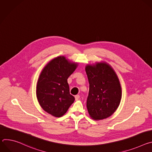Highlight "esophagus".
<instances>
[{
	"label": "esophagus",
	"instance_id": "esophagus-1",
	"mask_svg": "<svg viewBox=\"0 0 152 152\" xmlns=\"http://www.w3.org/2000/svg\"><path fill=\"white\" fill-rule=\"evenodd\" d=\"M79 98H80V96H79V95H76V96H75V100H78L79 99Z\"/></svg>",
	"mask_w": 152,
	"mask_h": 152
}]
</instances>
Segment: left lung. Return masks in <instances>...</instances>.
Wrapping results in <instances>:
<instances>
[{
    "label": "left lung",
    "instance_id": "left-lung-1",
    "mask_svg": "<svg viewBox=\"0 0 152 152\" xmlns=\"http://www.w3.org/2000/svg\"><path fill=\"white\" fill-rule=\"evenodd\" d=\"M90 84L86 107L90 117L95 120L112 115L121 99V88L118 77L106 62L87 64L85 67Z\"/></svg>",
    "mask_w": 152,
    "mask_h": 152
}]
</instances>
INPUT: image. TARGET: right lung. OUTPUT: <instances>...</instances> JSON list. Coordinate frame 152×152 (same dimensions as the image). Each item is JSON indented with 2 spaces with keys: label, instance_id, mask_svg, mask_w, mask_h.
<instances>
[{
  "label": "right lung",
  "instance_id": "1",
  "mask_svg": "<svg viewBox=\"0 0 152 152\" xmlns=\"http://www.w3.org/2000/svg\"><path fill=\"white\" fill-rule=\"evenodd\" d=\"M78 66L64 56L49 61L39 76L36 94L43 110L55 117L66 114L75 101L70 94L67 79Z\"/></svg>",
  "mask_w": 152,
  "mask_h": 152
}]
</instances>
